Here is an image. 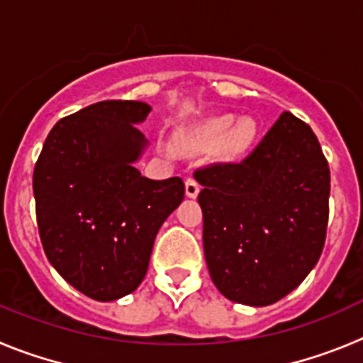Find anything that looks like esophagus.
<instances>
[{"label": "esophagus", "mask_w": 363, "mask_h": 363, "mask_svg": "<svg viewBox=\"0 0 363 363\" xmlns=\"http://www.w3.org/2000/svg\"><path fill=\"white\" fill-rule=\"evenodd\" d=\"M199 191H201V186H199V182L195 181L194 177L186 179V195H188L189 199H195L199 195Z\"/></svg>", "instance_id": "obj_1"}]
</instances>
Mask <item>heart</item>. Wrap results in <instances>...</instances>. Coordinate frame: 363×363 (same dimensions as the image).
Here are the masks:
<instances>
[{"label":"heart","instance_id":"heart-1","mask_svg":"<svg viewBox=\"0 0 363 363\" xmlns=\"http://www.w3.org/2000/svg\"><path fill=\"white\" fill-rule=\"evenodd\" d=\"M235 119L231 116H220L210 119L197 130L179 135V146L188 152H201V150L217 148L224 143L226 150L238 152L246 148L253 139L255 126L250 119L240 121L233 128Z\"/></svg>","mask_w":363,"mask_h":363}]
</instances>
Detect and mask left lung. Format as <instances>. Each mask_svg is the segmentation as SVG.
Segmentation results:
<instances>
[{
    "mask_svg": "<svg viewBox=\"0 0 363 363\" xmlns=\"http://www.w3.org/2000/svg\"><path fill=\"white\" fill-rule=\"evenodd\" d=\"M204 257L218 291L262 308L318 262L329 218V166L309 125L284 112L240 162L195 172Z\"/></svg>",
    "mask_w": 363,
    "mask_h": 363,
    "instance_id": "left-lung-1",
    "label": "left lung"
}]
</instances>
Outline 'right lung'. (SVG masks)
<instances>
[{
    "instance_id": "1",
    "label": "right lung",
    "mask_w": 363,
    "mask_h": 363,
    "mask_svg": "<svg viewBox=\"0 0 363 363\" xmlns=\"http://www.w3.org/2000/svg\"><path fill=\"white\" fill-rule=\"evenodd\" d=\"M152 106L101 101L55 123L34 168L47 259L77 291L110 302L135 291L155 235L184 199L181 177L152 181L133 166L148 141L133 125Z\"/></svg>"
}]
</instances>
